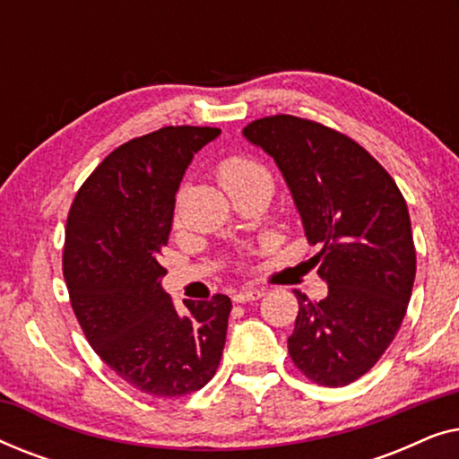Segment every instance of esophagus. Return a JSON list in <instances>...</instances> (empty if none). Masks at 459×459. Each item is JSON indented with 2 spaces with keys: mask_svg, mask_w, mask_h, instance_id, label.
<instances>
[{
  "mask_svg": "<svg viewBox=\"0 0 459 459\" xmlns=\"http://www.w3.org/2000/svg\"><path fill=\"white\" fill-rule=\"evenodd\" d=\"M263 294H265L263 288H242L234 294V300L236 303H250V300H259Z\"/></svg>",
  "mask_w": 459,
  "mask_h": 459,
  "instance_id": "obj_1",
  "label": "esophagus"
}]
</instances>
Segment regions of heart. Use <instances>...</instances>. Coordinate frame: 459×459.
<instances>
[{
	"label": "heart",
	"mask_w": 459,
	"mask_h": 459,
	"mask_svg": "<svg viewBox=\"0 0 459 459\" xmlns=\"http://www.w3.org/2000/svg\"><path fill=\"white\" fill-rule=\"evenodd\" d=\"M217 179L223 186V190L231 194L240 187L259 184V181H267L272 184L267 169L248 156H228L217 165Z\"/></svg>",
	"instance_id": "heart-1"
}]
</instances>
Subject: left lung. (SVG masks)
<instances>
[{
  "instance_id": "8db88e82",
  "label": "left lung",
  "mask_w": 459,
  "mask_h": 459,
  "mask_svg": "<svg viewBox=\"0 0 459 459\" xmlns=\"http://www.w3.org/2000/svg\"><path fill=\"white\" fill-rule=\"evenodd\" d=\"M242 135L284 175L328 297L294 290L299 316L288 353L307 378L347 386L393 342L416 278V248L403 194L351 137L307 118L275 115Z\"/></svg>"
}]
</instances>
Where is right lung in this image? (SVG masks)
I'll return each mask as SVG.
<instances>
[{"instance_id":"obj_1","label":"right lung","mask_w":459,"mask_h":459,"mask_svg":"<svg viewBox=\"0 0 459 459\" xmlns=\"http://www.w3.org/2000/svg\"><path fill=\"white\" fill-rule=\"evenodd\" d=\"M215 127H162L100 162L66 219L62 272L85 338L112 372L152 397L200 391L221 361L231 300H186L179 316L160 280L175 194Z\"/></svg>"}]
</instances>
